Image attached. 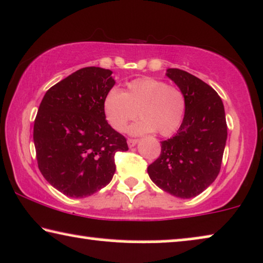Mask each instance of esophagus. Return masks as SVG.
Listing matches in <instances>:
<instances>
[{
  "label": "esophagus",
  "mask_w": 263,
  "mask_h": 263,
  "mask_svg": "<svg viewBox=\"0 0 263 263\" xmlns=\"http://www.w3.org/2000/svg\"><path fill=\"white\" fill-rule=\"evenodd\" d=\"M139 140L138 139H128V146L129 147H134L136 143H138Z\"/></svg>",
  "instance_id": "esophagus-1"
}]
</instances>
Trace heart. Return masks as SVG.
<instances>
[{
    "instance_id": "obj_1",
    "label": "heart",
    "mask_w": 263,
    "mask_h": 263,
    "mask_svg": "<svg viewBox=\"0 0 263 263\" xmlns=\"http://www.w3.org/2000/svg\"><path fill=\"white\" fill-rule=\"evenodd\" d=\"M107 123L116 132H124L139 115L142 118L129 128L133 135L158 132L170 136L177 132L185 112V99L177 87L152 78L129 82L123 93L112 88L103 100Z\"/></svg>"
}]
</instances>
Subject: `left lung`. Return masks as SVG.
Segmentation results:
<instances>
[{
  "label": "left lung",
  "instance_id": "1",
  "mask_svg": "<svg viewBox=\"0 0 263 263\" xmlns=\"http://www.w3.org/2000/svg\"><path fill=\"white\" fill-rule=\"evenodd\" d=\"M166 77L184 96L185 112L177 134L161 141L160 156L147 172L164 192L192 199L220 171L228 139L224 104L210 85L184 70L168 68Z\"/></svg>",
  "mask_w": 263,
  "mask_h": 263
}]
</instances>
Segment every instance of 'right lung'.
I'll return each mask as SVG.
<instances>
[{
	"mask_svg": "<svg viewBox=\"0 0 263 263\" xmlns=\"http://www.w3.org/2000/svg\"><path fill=\"white\" fill-rule=\"evenodd\" d=\"M116 84L112 71L81 68L48 89L33 127L38 167L64 195L81 199L109 184L115 153L127 140L107 123L103 100Z\"/></svg>",
	"mask_w": 263,
	"mask_h": 263,
	"instance_id": "obj_1",
	"label": "right lung"
}]
</instances>
